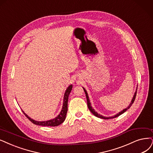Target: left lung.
Listing matches in <instances>:
<instances>
[{
	"label": "left lung",
	"mask_w": 153,
	"mask_h": 153,
	"mask_svg": "<svg viewBox=\"0 0 153 153\" xmlns=\"http://www.w3.org/2000/svg\"><path fill=\"white\" fill-rule=\"evenodd\" d=\"M82 88H83L84 91V92H85V94H86V99H87V104H88V108H89V110H90V111H91L94 116L97 117H98V118H103V119H110V118H115V117H118V116H120V115H122V114H123L124 112L126 111L128 109L130 108V107H131V106H132V105L133 103L134 102V100H135V97H136L137 87V88H136V91H135V93H134V97H133V98H132V100H131V103H130V105L127 107L126 108L123 109L122 111H120V112H118V114H117L116 115H114V116H112V117H105V116H103V115H102L99 114L97 111H96L94 110V109L93 108V106H91V102H90V100H89V97H88V93H87V91H86V89L84 88H83V87H82Z\"/></svg>",
	"instance_id": "obj_1"
}]
</instances>
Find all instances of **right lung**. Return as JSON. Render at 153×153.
Returning <instances> with one entry per match:
<instances>
[{
  "label": "right lung",
  "mask_w": 153,
  "mask_h": 153,
  "mask_svg": "<svg viewBox=\"0 0 153 153\" xmlns=\"http://www.w3.org/2000/svg\"><path fill=\"white\" fill-rule=\"evenodd\" d=\"M72 84H71L67 87V89L65 90L64 95V100H63V105H62V110L60 112V114L56 116L55 118L50 119L47 121H36L35 120H33V118H30L26 114H25V111L22 110L23 114L25 116L29 119L32 123H33L35 125L38 126H48V127H55L60 125L61 123H63L65 120L66 114L67 112V104H68V99H69V96L72 91Z\"/></svg>",
  "instance_id": "add662e5"
}]
</instances>
